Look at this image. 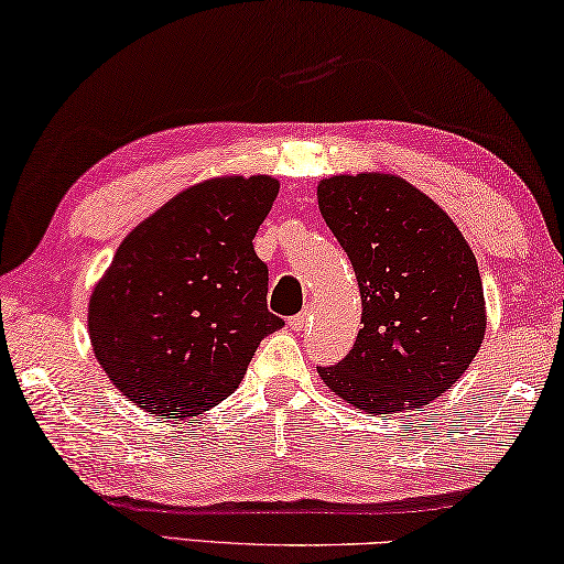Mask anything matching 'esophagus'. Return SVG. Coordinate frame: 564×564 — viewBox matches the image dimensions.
Returning <instances> with one entry per match:
<instances>
[{"label": "esophagus", "instance_id": "1", "mask_svg": "<svg viewBox=\"0 0 564 564\" xmlns=\"http://www.w3.org/2000/svg\"><path fill=\"white\" fill-rule=\"evenodd\" d=\"M310 322H312V312H310V310H304V312H300V315H294V317L290 319V327L300 332V329L307 327Z\"/></svg>", "mask_w": 564, "mask_h": 564}]
</instances>
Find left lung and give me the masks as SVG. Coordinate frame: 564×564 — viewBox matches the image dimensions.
I'll return each instance as SVG.
<instances>
[{"instance_id": "left-lung-1", "label": "left lung", "mask_w": 564, "mask_h": 564, "mask_svg": "<svg viewBox=\"0 0 564 564\" xmlns=\"http://www.w3.org/2000/svg\"><path fill=\"white\" fill-rule=\"evenodd\" d=\"M319 212L355 267L362 329L349 355L317 367L352 408L384 414L447 392L485 337L477 260L445 212L392 174L319 182Z\"/></svg>"}]
</instances>
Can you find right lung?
<instances>
[{"instance_id": "right-lung-1", "label": "right lung", "mask_w": 564, "mask_h": 564, "mask_svg": "<svg viewBox=\"0 0 564 564\" xmlns=\"http://www.w3.org/2000/svg\"><path fill=\"white\" fill-rule=\"evenodd\" d=\"M280 182L189 187L119 245L89 300V339L109 380L154 417L180 420L232 394L262 339L270 270L252 239Z\"/></svg>"}]
</instances>
